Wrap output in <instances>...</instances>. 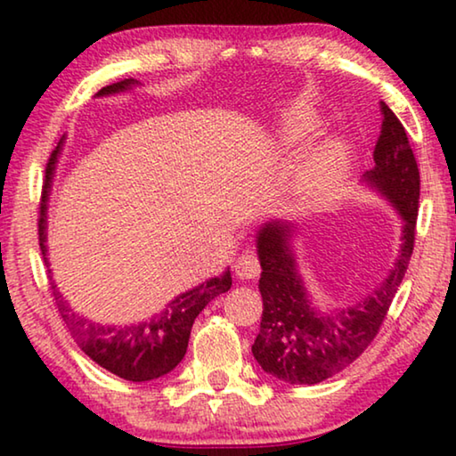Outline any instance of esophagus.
I'll return each mask as SVG.
<instances>
[{"mask_svg":"<svg viewBox=\"0 0 456 456\" xmlns=\"http://www.w3.org/2000/svg\"><path fill=\"white\" fill-rule=\"evenodd\" d=\"M235 275L239 277V280H256V277H259L261 273V267H259V259L253 251H245L241 253L235 259Z\"/></svg>","mask_w":456,"mask_h":456,"instance_id":"34e87169","label":"esophagus"}]
</instances>
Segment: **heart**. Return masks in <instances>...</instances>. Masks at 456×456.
<instances>
[{
  "mask_svg": "<svg viewBox=\"0 0 456 456\" xmlns=\"http://www.w3.org/2000/svg\"><path fill=\"white\" fill-rule=\"evenodd\" d=\"M322 118L312 112H296L280 136L281 146H297L318 133ZM352 168V149L344 141H331L310 154L302 183V199L312 209H323L342 197Z\"/></svg>",
  "mask_w": 456,
  "mask_h": 456,
  "instance_id": "obj_1",
  "label": "heart"
}]
</instances>
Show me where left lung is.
I'll use <instances>...</instances> for the list:
<instances>
[{
  "instance_id": "obj_1",
  "label": "left lung",
  "mask_w": 456,
  "mask_h": 456,
  "mask_svg": "<svg viewBox=\"0 0 456 456\" xmlns=\"http://www.w3.org/2000/svg\"><path fill=\"white\" fill-rule=\"evenodd\" d=\"M382 134L374 167L362 184L380 195L403 221L395 265L364 297L322 307L299 272L296 237L302 229L288 221H265L256 235L264 297L259 334L251 346L264 372L288 384H320L362 356L376 338L408 269L419 215L420 175L396 114L382 102Z\"/></svg>"
}]
</instances>
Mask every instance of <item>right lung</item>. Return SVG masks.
Instances as JSON below:
<instances>
[{"label":"right lung","instance_id":"right-lung-1","mask_svg":"<svg viewBox=\"0 0 456 456\" xmlns=\"http://www.w3.org/2000/svg\"><path fill=\"white\" fill-rule=\"evenodd\" d=\"M141 86L138 80H122L110 86L98 90L94 98L118 96ZM66 134L60 138L56 149L45 167V183L42 192L40 205V249L48 267L50 280L52 269L48 261V209L50 195L53 187V176L60 163L61 151H64ZM231 272L229 267L221 275L209 277V280L195 285L189 291H183L171 299L163 310L152 314L151 318L133 322V323H102L92 318H86L74 310L68 304V299L61 296L56 288V281L52 280L53 297L64 320L68 331L78 344V348L86 354L90 360H94L98 366H102L108 372L117 374L130 382H149L165 376L176 368V364L184 358L189 346L191 328L195 323L197 315L205 310V305L221 293L231 289Z\"/></svg>","mask_w":456,"mask_h":456}]
</instances>
